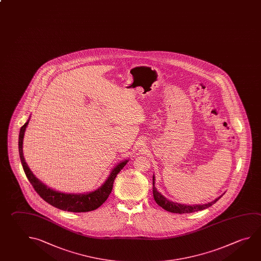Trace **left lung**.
Returning a JSON list of instances; mask_svg holds the SVG:
<instances>
[{
    "instance_id": "1",
    "label": "left lung",
    "mask_w": 261,
    "mask_h": 261,
    "mask_svg": "<svg viewBox=\"0 0 261 261\" xmlns=\"http://www.w3.org/2000/svg\"><path fill=\"white\" fill-rule=\"evenodd\" d=\"M155 176L153 175V196H154V200L164 210L170 212V213H174V214H190V213H194V212H198V211L204 210L206 208L213 205L224 194V193H223L222 195L217 197L214 201L207 202V203L192 204V205L191 204H182V203H178V202L170 201L169 199H167L164 195H162L160 192H158L156 188L155 187Z\"/></svg>"
}]
</instances>
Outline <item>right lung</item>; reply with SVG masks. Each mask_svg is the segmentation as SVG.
Wrapping results in <instances>:
<instances>
[{"instance_id":"add662e5","label":"right lung","mask_w":261,"mask_h":261,"mask_svg":"<svg viewBox=\"0 0 261 261\" xmlns=\"http://www.w3.org/2000/svg\"><path fill=\"white\" fill-rule=\"evenodd\" d=\"M30 116L27 121V123L20 129L18 140L19 155H20V160H21L24 173L27 175L28 180L32 184L35 191L47 203L60 210L71 212V213H84V212L96 210L97 208H99L110 195L114 186V181L117 174L119 173L121 169H123L128 162L129 159L120 161L119 163L115 165L111 170L110 174L105 180V182L92 192H83V193H67V192L56 191L52 188L47 187V185L43 183L39 178H37L36 175L31 171V169H29L28 163L24 160L23 153V137L30 121Z\"/></svg>"}]
</instances>
